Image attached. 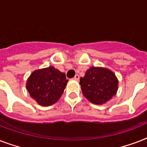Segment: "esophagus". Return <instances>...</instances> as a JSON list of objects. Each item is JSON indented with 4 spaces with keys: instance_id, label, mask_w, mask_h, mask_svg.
I'll return each instance as SVG.
<instances>
[{
    "instance_id": "34e87169",
    "label": "esophagus",
    "mask_w": 147,
    "mask_h": 147,
    "mask_svg": "<svg viewBox=\"0 0 147 147\" xmlns=\"http://www.w3.org/2000/svg\"><path fill=\"white\" fill-rule=\"evenodd\" d=\"M73 79L74 80H76V81L79 80V76H78V75H76V76H75V77L73 78Z\"/></svg>"
}]
</instances>
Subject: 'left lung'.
Instances as JSON below:
<instances>
[{
	"instance_id": "8db88e82",
	"label": "left lung",
	"mask_w": 147,
	"mask_h": 147,
	"mask_svg": "<svg viewBox=\"0 0 147 147\" xmlns=\"http://www.w3.org/2000/svg\"><path fill=\"white\" fill-rule=\"evenodd\" d=\"M84 96L95 105H102L116 94L117 78L111 70L100 67H92L80 78Z\"/></svg>"
}]
</instances>
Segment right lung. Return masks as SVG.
<instances>
[{
    "label": "right lung",
    "mask_w": 147,
    "mask_h": 147,
    "mask_svg": "<svg viewBox=\"0 0 147 147\" xmlns=\"http://www.w3.org/2000/svg\"><path fill=\"white\" fill-rule=\"evenodd\" d=\"M67 82L65 74L49 66L33 71L27 80L26 89L39 105L49 106L62 96Z\"/></svg>",
    "instance_id": "obj_1"
}]
</instances>
